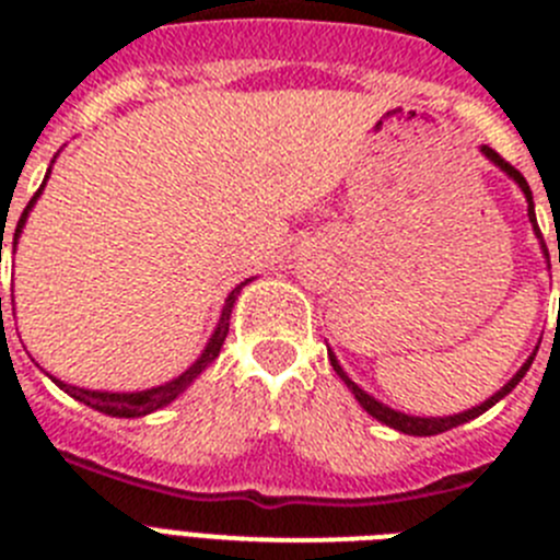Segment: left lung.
I'll use <instances>...</instances> for the list:
<instances>
[{
    "mask_svg": "<svg viewBox=\"0 0 560 560\" xmlns=\"http://www.w3.org/2000/svg\"><path fill=\"white\" fill-rule=\"evenodd\" d=\"M482 153H485V156H488V160H491V162H497V165L502 167V171L508 173V176H513V179L518 182V187H522L524 196H527V215H530V221H533V230H536V235L541 237V246H544V252H547V244H544V235H541V230H538V224H536V210H533V192H530V185H527V179H524L522 173H518L516 167L511 165V162L502 160V156H499V153L493 151V148L482 145ZM558 264H560V252H558ZM533 355H536V353H533ZM533 355H530V359H527V361H524V368L518 370V373L513 375V378L508 381V384H504V387L499 389L497 395H493V398H488V400H485V404H479V407L468 409V412L454 415V418H412V415L395 412V409H389V407H384V404H378V400H375L373 395L364 393V389H361L359 384H353V381H350L348 375H345V370H341L339 364H336L334 355H330V364H334V370H336V373H339V378L345 381V384H348L350 393L355 395V400H359L361 407L368 409V412L373 415V418H378L381 423H387V427L398 429V432H404V434H418V438H429V434L448 432V429L459 427V423H468V420L479 418V415H482L485 409H491L499 398H504V395L511 393V389L516 387L518 381L524 378V373H527V370H530V364H533Z\"/></svg>",
    "mask_w": 560,
    "mask_h": 560,
    "instance_id": "left-lung-1",
    "label": "left lung"
}]
</instances>
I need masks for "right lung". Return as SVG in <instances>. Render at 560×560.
Listing matches in <instances>:
<instances>
[{"instance_id": "1", "label": "right lung", "mask_w": 560, "mask_h": 560, "mask_svg": "<svg viewBox=\"0 0 560 560\" xmlns=\"http://www.w3.org/2000/svg\"><path fill=\"white\" fill-rule=\"evenodd\" d=\"M42 190H44V185L38 187L36 196L30 199L27 207H24L22 219H19V224H16V232H13V241H16L19 232H22L24 221H27L30 207L36 205V199L42 196ZM241 285H237V289H232V294L226 296L224 311H221V319H219V328H215V334H212L210 345H207V350L201 353V359L196 361L190 370H185L179 378L171 381V384H165V387H153V389H145V393H95V389H81V387H72V384H63V381L52 378V375H49V378L56 381L58 387H61L67 395H72L75 400H81V404H86V407L97 409V412L114 415V418H140V415L156 412V409L167 407V404H171L176 395L185 393V389L192 384V378H196V375H199L201 370H205L207 364H210V361L221 353V345H224L226 334H230V314H232V305H235V296H237V291H241ZM0 305H2V296H0Z\"/></svg>"}]
</instances>
